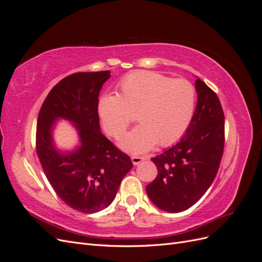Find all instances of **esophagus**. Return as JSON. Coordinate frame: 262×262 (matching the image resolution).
I'll use <instances>...</instances> for the list:
<instances>
[{"label": "esophagus", "instance_id": "esophagus-1", "mask_svg": "<svg viewBox=\"0 0 262 262\" xmlns=\"http://www.w3.org/2000/svg\"><path fill=\"white\" fill-rule=\"evenodd\" d=\"M146 158H147V156H138V155H133V156H131V161H132L133 165L136 166V165L140 164L141 162L145 161Z\"/></svg>", "mask_w": 262, "mask_h": 262}]
</instances>
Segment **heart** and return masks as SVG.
I'll return each instance as SVG.
<instances>
[{
  "label": "heart",
  "mask_w": 262,
  "mask_h": 262,
  "mask_svg": "<svg viewBox=\"0 0 262 262\" xmlns=\"http://www.w3.org/2000/svg\"><path fill=\"white\" fill-rule=\"evenodd\" d=\"M195 105L193 85L182 78L138 71L125 76L116 95L98 101V114L106 132L121 138L136 117L139 126L121 140L120 146L131 153L169 146L184 136L191 122Z\"/></svg>",
  "instance_id": "heart-1"
}]
</instances>
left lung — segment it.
Wrapping results in <instances>:
<instances>
[{
    "instance_id": "left-lung-1",
    "label": "left lung",
    "mask_w": 262,
    "mask_h": 262,
    "mask_svg": "<svg viewBox=\"0 0 262 262\" xmlns=\"http://www.w3.org/2000/svg\"><path fill=\"white\" fill-rule=\"evenodd\" d=\"M198 101L185 136L152 158L156 178L146 193L157 208L177 213L189 209L207 192L215 178L224 150V113L217 95L199 77Z\"/></svg>"
}]
</instances>
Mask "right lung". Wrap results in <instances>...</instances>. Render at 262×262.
<instances>
[{
	"instance_id": "add662e5",
	"label": "right lung",
	"mask_w": 262,
	"mask_h": 262,
	"mask_svg": "<svg viewBox=\"0 0 262 262\" xmlns=\"http://www.w3.org/2000/svg\"><path fill=\"white\" fill-rule=\"evenodd\" d=\"M109 77V71L64 77L50 91L38 115L36 148L45 175L60 199L82 213L110 205L133 166L100 131L98 95ZM59 118L72 122L80 138V145L70 152H61L53 143L52 130Z\"/></svg>"
}]
</instances>
